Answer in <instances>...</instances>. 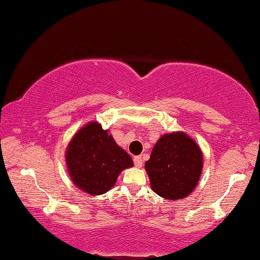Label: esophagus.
<instances>
[{"instance_id": "esophagus-1", "label": "esophagus", "mask_w": 260, "mask_h": 260, "mask_svg": "<svg viewBox=\"0 0 260 260\" xmlns=\"http://www.w3.org/2000/svg\"><path fill=\"white\" fill-rule=\"evenodd\" d=\"M134 164H135V166L137 168H140L143 166V159H142V156H135L134 158Z\"/></svg>"}]
</instances>
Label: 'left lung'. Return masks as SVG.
<instances>
[{
	"instance_id": "obj_1",
	"label": "left lung",
	"mask_w": 260,
	"mask_h": 260,
	"mask_svg": "<svg viewBox=\"0 0 260 260\" xmlns=\"http://www.w3.org/2000/svg\"><path fill=\"white\" fill-rule=\"evenodd\" d=\"M151 188L169 201L183 199L197 186L203 172V152L185 133L165 134L145 162Z\"/></svg>"
}]
</instances>
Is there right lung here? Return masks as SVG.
Instances as JSON below:
<instances>
[{
	"instance_id": "1",
	"label": "right lung",
	"mask_w": 260,
	"mask_h": 260,
	"mask_svg": "<svg viewBox=\"0 0 260 260\" xmlns=\"http://www.w3.org/2000/svg\"><path fill=\"white\" fill-rule=\"evenodd\" d=\"M66 162L74 184L91 196L113 188L122 170L134 166L133 159L100 123L88 122L70 140Z\"/></svg>"
}]
</instances>
